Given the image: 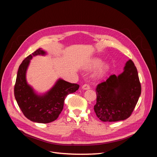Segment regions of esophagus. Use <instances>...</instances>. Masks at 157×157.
Segmentation results:
<instances>
[{"instance_id":"obj_1","label":"esophagus","mask_w":157,"mask_h":157,"mask_svg":"<svg viewBox=\"0 0 157 157\" xmlns=\"http://www.w3.org/2000/svg\"><path fill=\"white\" fill-rule=\"evenodd\" d=\"M82 88L83 90H88V89L90 88V85L88 84H84L83 85V86H82Z\"/></svg>"}]
</instances>
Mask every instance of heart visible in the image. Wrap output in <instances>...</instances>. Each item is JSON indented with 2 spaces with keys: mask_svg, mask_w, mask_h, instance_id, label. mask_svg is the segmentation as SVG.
I'll use <instances>...</instances> for the list:
<instances>
[{
  "mask_svg": "<svg viewBox=\"0 0 157 157\" xmlns=\"http://www.w3.org/2000/svg\"><path fill=\"white\" fill-rule=\"evenodd\" d=\"M102 63H103V61L101 59L98 58H95L92 59L91 60V61H90V63L88 65V68L89 69L96 68V67H99V66H100ZM109 70V65L107 63H104V64H102L100 67H99L96 75L98 77H101L108 72Z\"/></svg>",
  "mask_w": 157,
  "mask_h": 157,
  "instance_id": "obj_1",
  "label": "heart"
}]
</instances>
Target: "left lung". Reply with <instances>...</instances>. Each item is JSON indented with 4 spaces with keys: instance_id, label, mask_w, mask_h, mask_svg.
I'll return each instance as SVG.
<instances>
[{
    "instance_id": "1",
    "label": "left lung",
    "mask_w": 157,
    "mask_h": 157,
    "mask_svg": "<svg viewBox=\"0 0 157 157\" xmlns=\"http://www.w3.org/2000/svg\"><path fill=\"white\" fill-rule=\"evenodd\" d=\"M94 111L103 122H116L129 117L138 101L141 87L133 61L128 60L119 75H111L96 89Z\"/></svg>"
}]
</instances>
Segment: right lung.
I'll return each instance as SVG.
<instances>
[{"mask_svg": "<svg viewBox=\"0 0 157 157\" xmlns=\"http://www.w3.org/2000/svg\"><path fill=\"white\" fill-rule=\"evenodd\" d=\"M45 54L46 52L39 48L22 61L14 86V96L23 115L33 122L43 124L56 120L63 110L65 97L79 88L78 84L59 78L48 92L36 94L27 82L26 71L33 56Z\"/></svg>", "mask_w": 157, "mask_h": 157, "instance_id": "1", "label": "right lung"}]
</instances>
